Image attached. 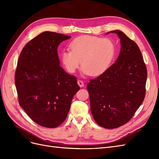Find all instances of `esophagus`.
Wrapping results in <instances>:
<instances>
[{"mask_svg":"<svg viewBox=\"0 0 159 159\" xmlns=\"http://www.w3.org/2000/svg\"><path fill=\"white\" fill-rule=\"evenodd\" d=\"M78 84L79 85V86H80V88L84 87V84L83 82V81H81V80H78Z\"/></svg>","mask_w":159,"mask_h":159,"instance_id":"esophagus-1","label":"esophagus"}]
</instances>
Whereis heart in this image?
Returning <instances> with one entry per match:
<instances>
[{"label": "heart", "instance_id": "obj_1", "mask_svg": "<svg viewBox=\"0 0 159 159\" xmlns=\"http://www.w3.org/2000/svg\"><path fill=\"white\" fill-rule=\"evenodd\" d=\"M70 51L61 53L64 68L74 74L81 61L84 74L97 76L104 73L115 54V46L109 38L83 36L76 38L69 45Z\"/></svg>", "mask_w": 159, "mask_h": 159}]
</instances>
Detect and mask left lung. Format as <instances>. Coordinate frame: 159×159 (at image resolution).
Listing matches in <instances>:
<instances>
[{
  "label": "left lung",
  "mask_w": 159,
  "mask_h": 159,
  "mask_svg": "<svg viewBox=\"0 0 159 159\" xmlns=\"http://www.w3.org/2000/svg\"><path fill=\"white\" fill-rule=\"evenodd\" d=\"M116 61L87 85L90 109L99 126L117 128L129 121L145 97L147 70L137 44L120 30ZM109 33V32H108Z\"/></svg>",
  "instance_id": "1"
}]
</instances>
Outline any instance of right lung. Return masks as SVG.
<instances>
[{
  "instance_id": "add662e5",
  "label": "right lung",
  "mask_w": 159,
  "mask_h": 159,
  "mask_svg": "<svg viewBox=\"0 0 159 159\" xmlns=\"http://www.w3.org/2000/svg\"><path fill=\"white\" fill-rule=\"evenodd\" d=\"M71 36L44 32L23 48L17 62L15 85L18 102L40 126L58 127L66 119L80 89L74 75L60 66L57 47Z\"/></svg>"
}]
</instances>
